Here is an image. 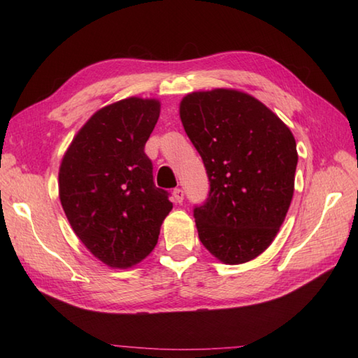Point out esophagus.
Wrapping results in <instances>:
<instances>
[{
	"label": "esophagus",
	"instance_id": "obj_1",
	"mask_svg": "<svg viewBox=\"0 0 358 358\" xmlns=\"http://www.w3.org/2000/svg\"><path fill=\"white\" fill-rule=\"evenodd\" d=\"M172 196H173L175 203H183V200H185V192H183V189H180V187L173 189V191H172Z\"/></svg>",
	"mask_w": 358,
	"mask_h": 358
}]
</instances>
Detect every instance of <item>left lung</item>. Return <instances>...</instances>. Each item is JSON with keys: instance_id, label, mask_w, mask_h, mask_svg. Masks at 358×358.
<instances>
[{"instance_id": "obj_1", "label": "left lung", "mask_w": 358, "mask_h": 358, "mask_svg": "<svg viewBox=\"0 0 358 358\" xmlns=\"http://www.w3.org/2000/svg\"><path fill=\"white\" fill-rule=\"evenodd\" d=\"M180 118L210 183L194 209L200 241L224 264L254 260L292 201L299 154L291 129L255 96L223 87L187 94Z\"/></svg>"}]
</instances>
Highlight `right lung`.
<instances>
[{"instance_id":"right-lung-1","label":"right lung","mask_w":358,"mask_h":358,"mask_svg":"<svg viewBox=\"0 0 358 358\" xmlns=\"http://www.w3.org/2000/svg\"><path fill=\"white\" fill-rule=\"evenodd\" d=\"M159 109L155 98L140 96L104 106L73 136L59 164L58 194L69 224L109 268L143 262L172 210L144 154Z\"/></svg>"}]
</instances>
